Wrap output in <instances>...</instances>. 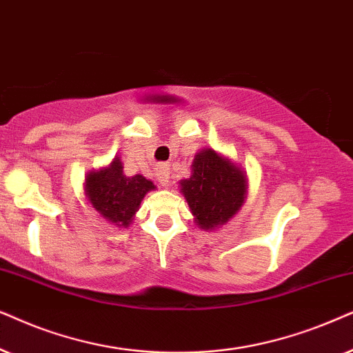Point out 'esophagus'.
Masks as SVG:
<instances>
[{
    "instance_id": "34e87169",
    "label": "esophagus",
    "mask_w": 353,
    "mask_h": 353,
    "mask_svg": "<svg viewBox=\"0 0 353 353\" xmlns=\"http://www.w3.org/2000/svg\"><path fill=\"white\" fill-rule=\"evenodd\" d=\"M157 177H158V182L161 185L168 184V182H169V171H168L166 164H158V166H157Z\"/></svg>"
}]
</instances>
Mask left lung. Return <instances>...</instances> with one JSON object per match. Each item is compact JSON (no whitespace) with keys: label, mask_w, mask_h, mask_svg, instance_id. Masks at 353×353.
<instances>
[{"label":"left lung","mask_w":353,"mask_h":353,"mask_svg":"<svg viewBox=\"0 0 353 353\" xmlns=\"http://www.w3.org/2000/svg\"><path fill=\"white\" fill-rule=\"evenodd\" d=\"M196 225L205 231L228 223L247 199V176L223 154L203 148L195 154L192 176L181 181Z\"/></svg>","instance_id":"8db88e82"}]
</instances>
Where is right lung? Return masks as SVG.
<instances>
[{"label":"right lung","instance_id":"obj_1","mask_svg":"<svg viewBox=\"0 0 353 353\" xmlns=\"http://www.w3.org/2000/svg\"><path fill=\"white\" fill-rule=\"evenodd\" d=\"M153 189V182L142 174L125 176L119 158L112 159L106 168L90 171L85 177V195L90 205L117 228H128L132 223L140 201Z\"/></svg>","mask_w":353,"mask_h":353}]
</instances>
